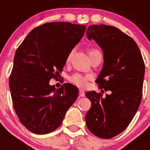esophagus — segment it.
<instances>
[{"label": "esophagus", "mask_w": 150, "mask_h": 150, "mask_svg": "<svg viewBox=\"0 0 150 150\" xmlns=\"http://www.w3.org/2000/svg\"><path fill=\"white\" fill-rule=\"evenodd\" d=\"M79 96H80V97H85V92H84V91L82 90V89H79Z\"/></svg>", "instance_id": "esophagus-1"}]
</instances>
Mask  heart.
Instances as JSON below:
<instances>
[{"instance_id":"heart-1","label":"heart","mask_w":150,"mask_h":150,"mask_svg":"<svg viewBox=\"0 0 150 150\" xmlns=\"http://www.w3.org/2000/svg\"><path fill=\"white\" fill-rule=\"evenodd\" d=\"M99 50L95 49V48H91L88 50V53L89 57L92 56L94 53H97ZM73 56V51H71L68 53L67 58H66L65 62L66 64H68L70 63V62L71 61V59H72ZM91 79L90 76H88V75H83V74H78V73H75V74H72L71 76H69L68 79H69L70 82L72 83V84L75 85L76 86H79V87H84L87 85L88 81Z\"/></svg>"}]
</instances>
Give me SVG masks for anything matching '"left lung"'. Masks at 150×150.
<instances>
[{
  "label": "left lung",
  "instance_id": "left-lung-1",
  "mask_svg": "<svg viewBox=\"0 0 150 150\" xmlns=\"http://www.w3.org/2000/svg\"><path fill=\"white\" fill-rule=\"evenodd\" d=\"M86 34L103 52V66L96 82L102 92L111 91L105 97L94 91L86 92L91 103L86 126L94 135L109 139L124 131L137 112L145 65L136 42L117 27L91 25Z\"/></svg>",
  "mask_w": 150,
  "mask_h": 150
}]
</instances>
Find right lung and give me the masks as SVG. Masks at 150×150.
<instances>
[{"instance_id":"right-lung-1","label":"right lung","mask_w":150,"mask_h":150,"mask_svg":"<svg viewBox=\"0 0 150 150\" xmlns=\"http://www.w3.org/2000/svg\"><path fill=\"white\" fill-rule=\"evenodd\" d=\"M84 25L50 22L34 28L16 50L9 76L12 105L21 123L33 133L47 134L61 125L79 94L70 83L50 86L68 53L86 31Z\"/></svg>"}]
</instances>
